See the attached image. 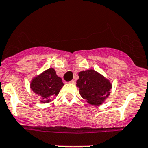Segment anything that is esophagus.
I'll use <instances>...</instances> for the list:
<instances>
[{"label":"esophagus","instance_id":"esophagus-1","mask_svg":"<svg viewBox=\"0 0 148 148\" xmlns=\"http://www.w3.org/2000/svg\"><path fill=\"white\" fill-rule=\"evenodd\" d=\"M70 83H71V84H75V83H76V81H75V80H72L70 82Z\"/></svg>","mask_w":148,"mask_h":148}]
</instances>
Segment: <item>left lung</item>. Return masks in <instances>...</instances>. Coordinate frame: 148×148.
<instances>
[{
    "mask_svg": "<svg viewBox=\"0 0 148 148\" xmlns=\"http://www.w3.org/2000/svg\"><path fill=\"white\" fill-rule=\"evenodd\" d=\"M77 86L82 98L92 105H101L110 95L112 84L95 70L83 71L78 74Z\"/></svg>",
    "mask_w": 148,
    "mask_h": 148,
    "instance_id": "8db88e82",
    "label": "left lung"
}]
</instances>
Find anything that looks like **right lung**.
<instances>
[{"mask_svg":"<svg viewBox=\"0 0 148 148\" xmlns=\"http://www.w3.org/2000/svg\"><path fill=\"white\" fill-rule=\"evenodd\" d=\"M64 84L56 75L54 68H50L32 79L30 86L40 98V102L49 103L58 95Z\"/></svg>","mask_w":148,"mask_h":148,"instance_id":"right-lung-1","label":"right lung"}]
</instances>
